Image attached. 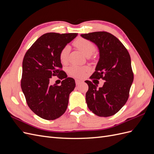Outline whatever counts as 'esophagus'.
<instances>
[{
	"mask_svg": "<svg viewBox=\"0 0 154 154\" xmlns=\"http://www.w3.org/2000/svg\"><path fill=\"white\" fill-rule=\"evenodd\" d=\"M83 82L81 81V80H76V84L78 85L79 84H80L81 83H82Z\"/></svg>",
	"mask_w": 154,
	"mask_h": 154,
	"instance_id": "obj_1",
	"label": "esophagus"
}]
</instances>
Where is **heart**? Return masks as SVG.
Here are the masks:
<instances>
[{
	"label": "heart",
	"mask_w": 154,
	"mask_h": 154,
	"mask_svg": "<svg viewBox=\"0 0 154 154\" xmlns=\"http://www.w3.org/2000/svg\"><path fill=\"white\" fill-rule=\"evenodd\" d=\"M73 45L84 53L87 57H90L96 51V46L94 44L89 40L83 38H78L74 41ZM70 47L66 45L61 49L59 54L60 60L62 63L65 64L68 62ZM89 71L88 67H80L73 65L68 69V72L71 76L76 78H82L85 73Z\"/></svg>",
	"instance_id": "obj_1"
}]
</instances>
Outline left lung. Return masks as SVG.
Instances as JSON below:
<instances>
[{
  "instance_id": "1",
  "label": "left lung",
  "mask_w": 154,
  "mask_h": 154,
  "mask_svg": "<svg viewBox=\"0 0 154 154\" xmlns=\"http://www.w3.org/2000/svg\"><path fill=\"white\" fill-rule=\"evenodd\" d=\"M94 43L100 51L96 71L91 79L105 81L102 87L86 80L88 89L86 102L88 109L100 117L113 116L125 105L134 80L131 59L127 49L110 32L97 31L82 34Z\"/></svg>"
}]
</instances>
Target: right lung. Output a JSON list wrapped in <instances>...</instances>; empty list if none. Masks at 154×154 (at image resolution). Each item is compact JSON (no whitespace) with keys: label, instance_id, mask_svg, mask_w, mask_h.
Segmentation results:
<instances>
[{"label":"right lung","instance_id":"obj_1","mask_svg":"<svg viewBox=\"0 0 154 154\" xmlns=\"http://www.w3.org/2000/svg\"><path fill=\"white\" fill-rule=\"evenodd\" d=\"M78 33L48 32L42 35L26 53L22 62L21 88L27 104L41 118L54 120L66 112L75 81L62 71L59 54ZM57 75L61 86L50 85Z\"/></svg>","mask_w":154,"mask_h":154}]
</instances>
